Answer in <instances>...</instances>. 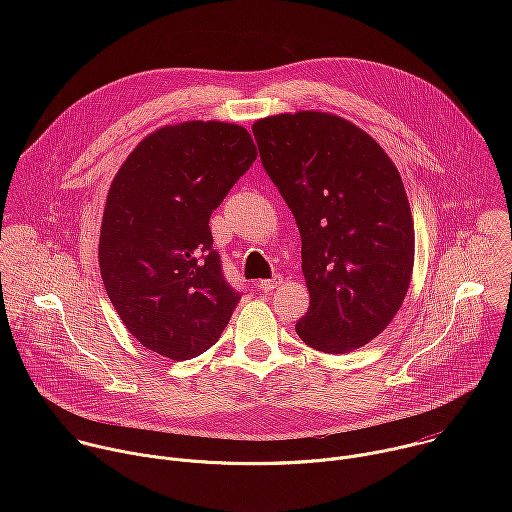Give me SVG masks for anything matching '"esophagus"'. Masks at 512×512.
<instances>
[{
  "label": "esophagus",
  "mask_w": 512,
  "mask_h": 512,
  "mask_svg": "<svg viewBox=\"0 0 512 512\" xmlns=\"http://www.w3.org/2000/svg\"><path fill=\"white\" fill-rule=\"evenodd\" d=\"M281 285H283V277L281 275H275L271 279H261L259 281V289H263V291H273V289H277Z\"/></svg>",
  "instance_id": "34e87169"
}]
</instances>
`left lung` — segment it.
Listing matches in <instances>:
<instances>
[{
	"label": "left lung",
	"instance_id": "left-lung-1",
	"mask_svg": "<svg viewBox=\"0 0 512 512\" xmlns=\"http://www.w3.org/2000/svg\"><path fill=\"white\" fill-rule=\"evenodd\" d=\"M265 172L296 216L310 308L298 336L330 354L377 338L397 316L415 261L401 174L358 125L326 111L257 119Z\"/></svg>",
	"mask_w": 512,
	"mask_h": 512
}]
</instances>
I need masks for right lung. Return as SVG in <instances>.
I'll use <instances>...</instances> for the list:
<instances>
[{"mask_svg": "<svg viewBox=\"0 0 512 512\" xmlns=\"http://www.w3.org/2000/svg\"><path fill=\"white\" fill-rule=\"evenodd\" d=\"M257 160L237 123L184 121L145 135L107 192L99 267L125 328L172 360L208 350L241 296L225 281L208 221Z\"/></svg>", "mask_w": 512, "mask_h": 512, "instance_id": "right-lung-1", "label": "right lung"}]
</instances>
